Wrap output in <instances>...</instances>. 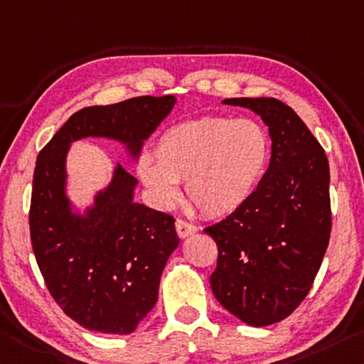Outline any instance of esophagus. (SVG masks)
<instances>
[{
    "label": "esophagus",
    "mask_w": 364,
    "mask_h": 364,
    "mask_svg": "<svg viewBox=\"0 0 364 364\" xmlns=\"http://www.w3.org/2000/svg\"><path fill=\"white\" fill-rule=\"evenodd\" d=\"M175 227H176V233H178V236H180V238H184V236H189V235L198 232V227H196V225L183 220V218H176Z\"/></svg>",
    "instance_id": "34e87169"
}]
</instances>
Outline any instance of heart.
Listing matches in <instances>:
<instances>
[{
  "label": "heart",
  "mask_w": 364,
  "mask_h": 364,
  "mask_svg": "<svg viewBox=\"0 0 364 364\" xmlns=\"http://www.w3.org/2000/svg\"><path fill=\"white\" fill-rule=\"evenodd\" d=\"M142 155L137 175L154 199L168 207L184 181L193 209L209 218L240 210L267 171L272 141L269 131L250 118L203 117L166 128L154 149Z\"/></svg>",
  "instance_id": "1"
}]
</instances>
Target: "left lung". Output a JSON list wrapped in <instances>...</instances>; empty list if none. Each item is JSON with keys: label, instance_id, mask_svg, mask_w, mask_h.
Returning a JSON list of instances; mask_svg holds the SVG:
<instances>
[{"label": "left lung", "instance_id": "8db88e82", "mask_svg": "<svg viewBox=\"0 0 364 364\" xmlns=\"http://www.w3.org/2000/svg\"><path fill=\"white\" fill-rule=\"evenodd\" d=\"M261 114L272 157L240 210L204 228L217 243L210 287L240 321L262 327L295 311L313 287L332 230L328 161L303 119L277 99H227Z\"/></svg>", "mask_w": 364, "mask_h": 364}]
</instances>
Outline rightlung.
Wrapping results in <instances>:
<instances>
[{"label":"right lung","instance_id":"right-lung-1","mask_svg":"<svg viewBox=\"0 0 364 364\" xmlns=\"http://www.w3.org/2000/svg\"><path fill=\"white\" fill-rule=\"evenodd\" d=\"M175 102L144 95L79 109L37 157L28 210L33 255L58 306L89 331L134 332L157 303L161 272L180 240L170 213L132 200L137 180L119 164L94 209L71 215L63 193L68 147L103 136L137 152Z\"/></svg>","mask_w":364,"mask_h":364}]
</instances>
